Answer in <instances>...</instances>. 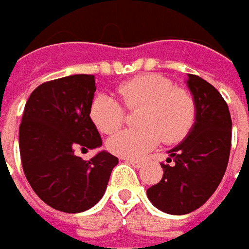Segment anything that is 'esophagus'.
<instances>
[{"mask_svg": "<svg viewBox=\"0 0 249 249\" xmlns=\"http://www.w3.org/2000/svg\"><path fill=\"white\" fill-rule=\"evenodd\" d=\"M127 163H130L131 166L133 167H136V169H140V167L142 166V160H139V159H129V158H126L124 159Z\"/></svg>", "mask_w": 249, "mask_h": 249, "instance_id": "esophagus-1", "label": "esophagus"}]
</instances>
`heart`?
<instances>
[{"instance_id": "heart-1", "label": "heart", "mask_w": 249, "mask_h": 249, "mask_svg": "<svg viewBox=\"0 0 249 249\" xmlns=\"http://www.w3.org/2000/svg\"><path fill=\"white\" fill-rule=\"evenodd\" d=\"M122 103L109 95L97 97L90 116L97 129L112 134L122 127L129 110H139V129H126L108 141V148L122 158H141L159 144H176L187 137L196 118L194 97L176 89L160 74H140L116 89ZM123 103V106L121 104Z\"/></svg>"}]
</instances>
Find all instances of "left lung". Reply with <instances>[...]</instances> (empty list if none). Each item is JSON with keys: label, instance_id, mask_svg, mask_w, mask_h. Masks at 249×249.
Here are the masks:
<instances>
[{"label": "left lung", "instance_id": "obj_1", "mask_svg": "<svg viewBox=\"0 0 249 249\" xmlns=\"http://www.w3.org/2000/svg\"><path fill=\"white\" fill-rule=\"evenodd\" d=\"M187 86L196 104V123L187 137L169 149L163 176L147 190L159 211L186 215L202 206L225 176L231 147L229 107L212 84L188 74Z\"/></svg>", "mask_w": 249, "mask_h": 249}]
</instances>
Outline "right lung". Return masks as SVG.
<instances>
[{
    "mask_svg": "<svg viewBox=\"0 0 249 249\" xmlns=\"http://www.w3.org/2000/svg\"><path fill=\"white\" fill-rule=\"evenodd\" d=\"M95 79L73 74L43 83L30 94L19 127L24 176L47 205L79 213L100 201L118 158L101 151L83 160L74 151L102 145L90 118Z\"/></svg>",
    "mask_w": 249,
    "mask_h": 249,
    "instance_id": "add662e5",
    "label": "right lung"
}]
</instances>
